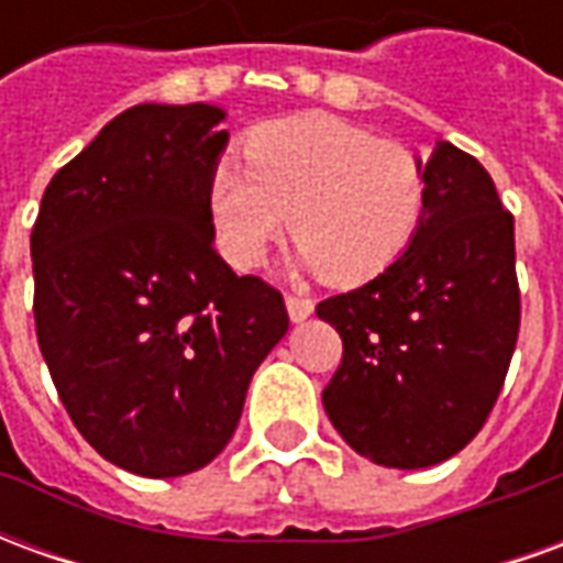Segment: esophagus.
Instances as JSON below:
<instances>
[{"label":"esophagus","instance_id":"1","mask_svg":"<svg viewBox=\"0 0 563 563\" xmlns=\"http://www.w3.org/2000/svg\"><path fill=\"white\" fill-rule=\"evenodd\" d=\"M286 310H289L292 322H301V319L313 313V298H307V295H286Z\"/></svg>","mask_w":563,"mask_h":563}]
</instances>
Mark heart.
<instances>
[{
    "instance_id": "obj_1",
    "label": "heart",
    "mask_w": 563,
    "mask_h": 563,
    "mask_svg": "<svg viewBox=\"0 0 563 563\" xmlns=\"http://www.w3.org/2000/svg\"><path fill=\"white\" fill-rule=\"evenodd\" d=\"M246 162L210 174V217L222 256L256 268L292 225L298 258L329 283L358 286L413 244L428 177L413 150L325 114L258 126Z\"/></svg>"
}]
</instances>
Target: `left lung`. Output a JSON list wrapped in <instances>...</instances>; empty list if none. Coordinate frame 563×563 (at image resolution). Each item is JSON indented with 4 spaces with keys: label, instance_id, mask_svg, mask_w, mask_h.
Segmentation results:
<instances>
[{
    "label": "left lung",
    "instance_id": "left-lung-1",
    "mask_svg": "<svg viewBox=\"0 0 563 563\" xmlns=\"http://www.w3.org/2000/svg\"><path fill=\"white\" fill-rule=\"evenodd\" d=\"M413 244L317 317L343 341L322 389L331 424L365 459L431 467L483 431L519 341L512 213L471 153L437 144Z\"/></svg>",
    "mask_w": 563,
    "mask_h": 563
}]
</instances>
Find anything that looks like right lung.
<instances>
[{"mask_svg":"<svg viewBox=\"0 0 563 563\" xmlns=\"http://www.w3.org/2000/svg\"><path fill=\"white\" fill-rule=\"evenodd\" d=\"M213 104H135L47 184L32 225L35 334L102 459L168 479L232 440L246 386L289 329L280 289L213 246Z\"/></svg>","mask_w":563,"mask_h":563,"instance_id":"add662e5","label":"right lung"}]
</instances>
